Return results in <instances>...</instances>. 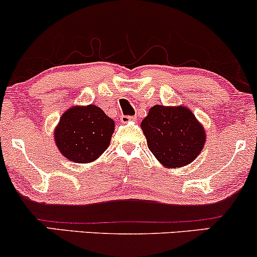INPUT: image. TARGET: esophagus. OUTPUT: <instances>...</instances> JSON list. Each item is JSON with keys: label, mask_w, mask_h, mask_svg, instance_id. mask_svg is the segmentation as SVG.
I'll list each match as a JSON object with an SVG mask.
<instances>
[{"label": "esophagus", "mask_w": 257, "mask_h": 257, "mask_svg": "<svg viewBox=\"0 0 257 257\" xmlns=\"http://www.w3.org/2000/svg\"><path fill=\"white\" fill-rule=\"evenodd\" d=\"M137 119V117H133V116H122L120 117V122L122 123H129L132 120Z\"/></svg>", "instance_id": "34e87169"}]
</instances>
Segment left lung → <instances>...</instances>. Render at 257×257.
<instances>
[{
	"instance_id": "1",
	"label": "left lung",
	"mask_w": 257,
	"mask_h": 257,
	"mask_svg": "<svg viewBox=\"0 0 257 257\" xmlns=\"http://www.w3.org/2000/svg\"><path fill=\"white\" fill-rule=\"evenodd\" d=\"M141 129L150 151L170 169L192 163L205 144L204 128L185 106H152Z\"/></svg>"
}]
</instances>
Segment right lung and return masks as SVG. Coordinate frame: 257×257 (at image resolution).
I'll return each instance as SVG.
<instances>
[{
	"instance_id": "1",
	"label": "right lung",
	"mask_w": 257,
	"mask_h": 257,
	"mask_svg": "<svg viewBox=\"0 0 257 257\" xmlns=\"http://www.w3.org/2000/svg\"><path fill=\"white\" fill-rule=\"evenodd\" d=\"M113 131V119L98 106H72L59 120L54 140L69 161L89 163L106 151Z\"/></svg>"
}]
</instances>
